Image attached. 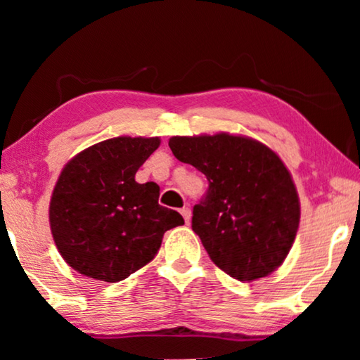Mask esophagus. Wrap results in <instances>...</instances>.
<instances>
[{
    "mask_svg": "<svg viewBox=\"0 0 360 360\" xmlns=\"http://www.w3.org/2000/svg\"><path fill=\"white\" fill-rule=\"evenodd\" d=\"M180 213H181V216H184L185 223H188L190 218H191V210L188 208V206H185V208H181Z\"/></svg>",
    "mask_w": 360,
    "mask_h": 360,
    "instance_id": "34e87169",
    "label": "esophagus"
}]
</instances>
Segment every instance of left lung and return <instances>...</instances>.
<instances>
[{
  "label": "left lung",
  "mask_w": 360,
  "mask_h": 360,
  "mask_svg": "<svg viewBox=\"0 0 360 360\" xmlns=\"http://www.w3.org/2000/svg\"><path fill=\"white\" fill-rule=\"evenodd\" d=\"M169 146L208 180L193 206L191 229L210 259L240 282L274 272L300 223L297 188L278 155L257 141L229 134L172 137Z\"/></svg>",
  "instance_id": "obj_1"
}]
</instances>
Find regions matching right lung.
Segmentation results:
<instances>
[{"mask_svg": "<svg viewBox=\"0 0 360 360\" xmlns=\"http://www.w3.org/2000/svg\"><path fill=\"white\" fill-rule=\"evenodd\" d=\"M159 144V137H115L65 165L52 193L51 229L70 267L120 282L155 257L165 231L185 224L180 213L159 205L155 181L134 179Z\"/></svg>", "mask_w": 360, "mask_h": 360, "instance_id": "obj_1", "label": "right lung"}]
</instances>
